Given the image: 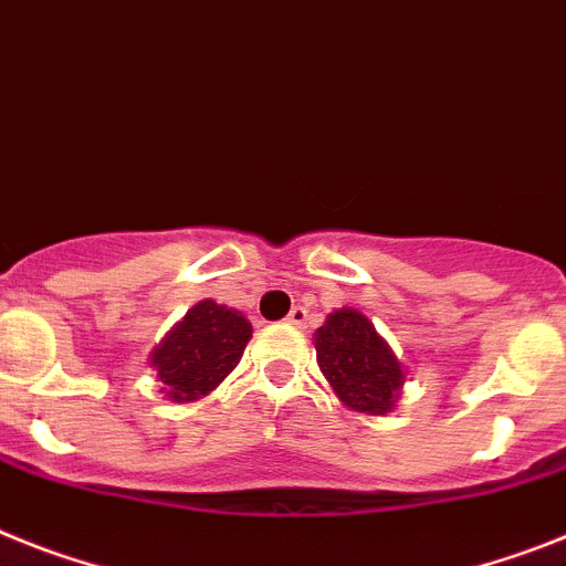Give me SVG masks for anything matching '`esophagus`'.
<instances>
[{"instance_id": "esophagus-1", "label": "esophagus", "mask_w": 566, "mask_h": 566, "mask_svg": "<svg viewBox=\"0 0 566 566\" xmlns=\"http://www.w3.org/2000/svg\"><path fill=\"white\" fill-rule=\"evenodd\" d=\"M307 316H311V313H307L302 305H296L291 313H287V322H291V325H296V327H305Z\"/></svg>"}]
</instances>
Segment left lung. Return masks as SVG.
I'll return each instance as SVG.
<instances>
[{
  "instance_id": "1",
  "label": "left lung",
  "mask_w": 566,
  "mask_h": 566,
  "mask_svg": "<svg viewBox=\"0 0 566 566\" xmlns=\"http://www.w3.org/2000/svg\"><path fill=\"white\" fill-rule=\"evenodd\" d=\"M316 359L345 406L386 415L402 386V365L363 313L342 307L316 331Z\"/></svg>"
}]
</instances>
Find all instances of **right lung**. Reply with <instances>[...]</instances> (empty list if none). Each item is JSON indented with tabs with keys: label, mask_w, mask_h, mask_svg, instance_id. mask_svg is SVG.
Here are the masks:
<instances>
[{
	"label": "right lung",
	"mask_w": 566,
	"mask_h": 566,
	"mask_svg": "<svg viewBox=\"0 0 566 566\" xmlns=\"http://www.w3.org/2000/svg\"><path fill=\"white\" fill-rule=\"evenodd\" d=\"M250 336L253 325L239 311L212 298L198 302L151 354L166 397L192 402L212 391L239 365Z\"/></svg>",
	"instance_id": "1"
}]
</instances>
